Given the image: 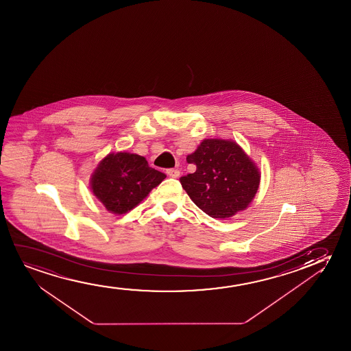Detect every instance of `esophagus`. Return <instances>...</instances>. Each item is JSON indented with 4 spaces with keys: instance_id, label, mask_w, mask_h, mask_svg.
Segmentation results:
<instances>
[{
    "instance_id": "esophagus-1",
    "label": "esophagus",
    "mask_w": 351,
    "mask_h": 351,
    "mask_svg": "<svg viewBox=\"0 0 351 351\" xmlns=\"http://www.w3.org/2000/svg\"><path fill=\"white\" fill-rule=\"evenodd\" d=\"M167 173L170 178H178L180 176V170H178V169H168Z\"/></svg>"
}]
</instances>
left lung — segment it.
<instances>
[{
  "mask_svg": "<svg viewBox=\"0 0 351 351\" xmlns=\"http://www.w3.org/2000/svg\"><path fill=\"white\" fill-rule=\"evenodd\" d=\"M188 163L195 173L180 178L193 202L212 218L226 219L243 211L258 192L260 171L240 145L232 140L205 139Z\"/></svg>",
  "mask_w": 351,
  "mask_h": 351,
  "instance_id": "8db88e82",
  "label": "left lung"
}]
</instances>
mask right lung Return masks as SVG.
<instances>
[{
    "label": "right lung",
    "instance_id": "add662e5",
    "mask_svg": "<svg viewBox=\"0 0 351 351\" xmlns=\"http://www.w3.org/2000/svg\"><path fill=\"white\" fill-rule=\"evenodd\" d=\"M165 178L143 156L117 152L99 162L92 173L91 189L108 211L123 215L139 205Z\"/></svg>",
    "mask_w": 351,
    "mask_h": 351
}]
</instances>
